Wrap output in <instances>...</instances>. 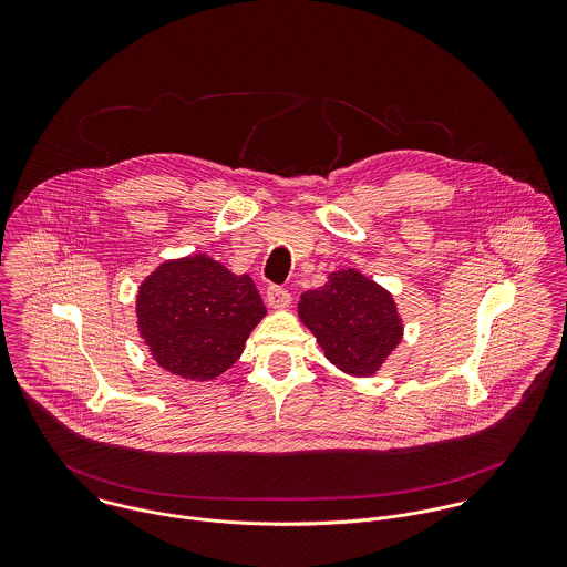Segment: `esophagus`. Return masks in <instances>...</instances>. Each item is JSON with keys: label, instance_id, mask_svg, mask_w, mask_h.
Masks as SVG:
<instances>
[{"label": "esophagus", "instance_id": "esophagus-1", "mask_svg": "<svg viewBox=\"0 0 567 567\" xmlns=\"http://www.w3.org/2000/svg\"><path fill=\"white\" fill-rule=\"evenodd\" d=\"M266 301H268L270 308L281 310V308H288V306H290L292 297H290V292H288L286 288H281V286H270V288L266 290Z\"/></svg>", "mask_w": 567, "mask_h": 567}]
</instances>
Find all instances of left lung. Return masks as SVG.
<instances>
[{
    "label": "left lung",
    "mask_w": 567,
    "mask_h": 567,
    "mask_svg": "<svg viewBox=\"0 0 567 567\" xmlns=\"http://www.w3.org/2000/svg\"><path fill=\"white\" fill-rule=\"evenodd\" d=\"M299 319L340 371L369 378L398 349L404 321L393 295L355 268L333 270L299 301Z\"/></svg>",
    "instance_id": "left-lung-1"
}]
</instances>
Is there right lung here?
I'll use <instances>...</instances> for the list:
<instances>
[{
	"label": "right lung",
	"instance_id": "right-lung-1",
	"mask_svg": "<svg viewBox=\"0 0 567 567\" xmlns=\"http://www.w3.org/2000/svg\"><path fill=\"white\" fill-rule=\"evenodd\" d=\"M135 315L140 336L162 369L207 382L243 355L266 308L248 275L196 252L163 261L142 281Z\"/></svg>",
	"mask_w": 567,
	"mask_h": 567
}]
</instances>
